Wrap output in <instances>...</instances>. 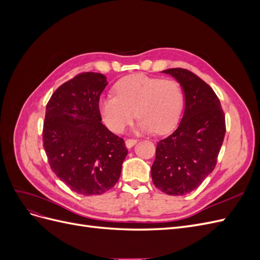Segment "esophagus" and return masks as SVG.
Masks as SVG:
<instances>
[{"label": "esophagus", "instance_id": "1", "mask_svg": "<svg viewBox=\"0 0 260 260\" xmlns=\"http://www.w3.org/2000/svg\"><path fill=\"white\" fill-rule=\"evenodd\" d=\"M136 143H137L136 139H127V140H125V146H127L128 148H131Z\"/></svg>", "mask_w": 260, "mask_h": 260}]
</instances>
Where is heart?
Listing matches in <instances>:
<instances>
[{
    "mask_svg": "<svg viewBox=\"0 0 260 260\" xmlns=\"http://www.w3.org/2000/svg\"><path fill=\"white\" fill-rule=\"evenodd\" d=\"M115 92L116 95L101 98L100 112L116 133L122 132L137 115L138 130L164 135L175 128L183 109L182 86L175 79L132 75L118 81Z\"/></svg>",
    "mask_w": 260,
    "mask_h": 260,
    "instance_id": "heart-1",
    "label": "heart"
}]
</instances>
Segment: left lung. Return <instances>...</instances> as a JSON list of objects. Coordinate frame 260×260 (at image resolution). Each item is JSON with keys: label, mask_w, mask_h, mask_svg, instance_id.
Segmentation results:
<instances>
[{"label": "left lung", "mask_w": 260, "mask_h": 260, "mask_svg": "<svg viewBox=\"0 0 260 260\" xmlns=\"http://www.w3.org/2000/svg\"><path fill=\"white\" fill-rule=\"evenodd\" d=\"M162 73L182 86L185 108L178 128L156 146L151 168L154 185L168 195H185L215 169L225 135V118L216 93L199 76L183 68Z\"/></svg>", "instance_id": "1"}]
</instances>
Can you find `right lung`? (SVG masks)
Wrapping results in <instances>:
<instances>
[{
    "instance_id": "add662e5",
    "label": "right lung",
    "mask_w": 260,
    "mask_h": 260,
    "mask_svg": "<svg viewBox=\"0 0 260 260\" xmlns=\"http://www.w3.org/2000/svg\"><path fill=\"white\" fill-rule=\"evenodd\" d=\"M106 85L102 74H78L57 88L46 105L42 139L50 167L81 195L111 190L128 154L123 139L101 122L99 102Z\"/></svg>"
}]
</instances>
